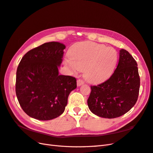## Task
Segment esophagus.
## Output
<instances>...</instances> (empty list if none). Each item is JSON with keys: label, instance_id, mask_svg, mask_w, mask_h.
<instances>
[{"label": "esophagus", "instance_id": "1", "mask_svg": "<svg viewBox=\"0 0 153 153\" xmlns=\"http://www.w3.org/2000/svg\"><path fill=\"white\" fill-rule=\"evenodd\" d=\"M83 84H84V81H82V79H77V86H80L81 85H83Z\"/></svg>", "mask_w": 153, "mask_h": 153}]
</instances>
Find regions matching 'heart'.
Masks as SVG:
<instances>
[{"label":"heart","instance_id":"b5f03b06","mask_svg":"<svg viewBox=\"0 0 153 153\" xmlns=\"http://www.w3.org/2000/svg\"><path fill=\"white\" fill-rule=\"evenodd\" d=\"M118 53L113 47L90 42L74 45L67 56V66L74 72L84 70V76L91 83L106 80L114 72Z\"/></svg>","mask_w":153,"mask_h":153}]
</instances>
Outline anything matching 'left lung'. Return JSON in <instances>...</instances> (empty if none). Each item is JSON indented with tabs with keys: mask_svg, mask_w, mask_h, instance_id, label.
<instances>
[{
	"mask_svg": "<svg viewBox=\"0 0 153 153\" xmlns=\"http://www.w3.org/2000/svg\"><path fill=\"white\" fill-rule=\"evenodd\" d=\"M140 81L137 62L127 51L120 50L119 63L112 76L102 83L91 86L87 101L90 110L106 119L124 115L137 101Z\"/></svg>",
	"mask_w": 153,
	"mask_h": 153,
	"instance_id": "obj_1",
	"label": "left lung"
}]
</instances>
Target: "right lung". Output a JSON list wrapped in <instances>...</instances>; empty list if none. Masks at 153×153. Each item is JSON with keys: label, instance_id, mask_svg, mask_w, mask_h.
Returning <instances> with one entry per match:
<instances>
[{"label": "right lung", "instance_id": "add662e5", "mask_svg": "<svg viewBox=\"0 0 153 153\" xmlns=\"http://www.w3.org/2000/svg\"><path fill=\"white\" fill-rule=\"evenodd\" d=\"M65 47L56 42L43 43L28 51L17 68L16 97L33 119L49 120L62 115L70 93L76 88L75 77L59 74Z\"/></svg>", "mask_w": 153, "mask_h": 153}]
</instances>
